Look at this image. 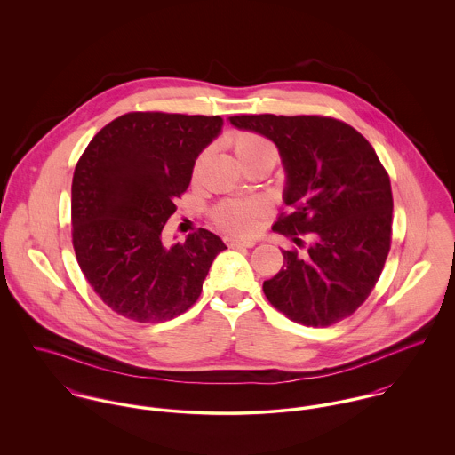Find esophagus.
<instances>
[{
  "label": "esophagus",
  "instance_id": "1",
  "mask_svg": "<svg viewBox=\"0 0 455 455\" xmlns=\"http://www.w3.org/2000/svg\"><path fill=\"white\" fill-rule=\"evenodd\" d=\"M226 243L229 247H245V249H252L256 245V240H251V238H231L228 236L226 238Z\"/></svg>",
  "mask_w": 455,
  "mask_h": 455
}]
</instances>
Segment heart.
I'll return each mask as SVG.
<instances>
[{"label": "heart", "mask_w": 455, "mask_h": 455, "mask_svg": "<svg viewBox=\"0 0 455 455\" xmlns=\"http://www.w3.org/2000/svg\"><path fill=\"white\" fill-rule=\"evenodd\" d=\"M229 145L236 156V159L247 166L252 163H275L278 157L275 143L264 134L254 131H238L229 138ZM203 156L196 163V170L199 168ZM260 206L256 201L249 199H228L215 206L213 220L226 231L247 235L256 229L259 220Z\"/></svg>", "instance_id": "b5f03b06"}]
</instances>
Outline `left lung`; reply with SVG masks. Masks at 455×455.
Here are the masks:
<instances>
[{
  "instance_id": "8db88e82",
  "label": "left lung",
  "mask_w": 455,
  "mask_h": 455,
  "mask_svg": "<svg viewBox=\"0 0 455 455\" xmlns=\"http://www.w3.org/2000/svg\"><path fill=\"white\" fill-rule=\"evenodd\" d=\"M229 123L275 141L287 172L291 212L273 229L304 252L282 251V269L262 283L267 301L308 327L350 317L371 294L390 251V179L375 148L347 123L323 116H233Z\"/></svg>"
}]
</instances>
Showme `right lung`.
Instances as JSON below:
<instances>
[{
  "mask_svg": "<svg viewBox=\"0 0 455 455\" xmlns=\"http://www.w3.org/2000/svg\"><path fill=\"white\" fill-rule=\"evenodd\" d=\"M222 124L219 116L130 112L96 132L80 156L71 242L85 280L116 314L157 324L197 301L226 245L203 228L172 247L161 233Z\"/></svg>",
  "mask_w": 455,
  "mask_h": 455,
  "instance_id": "obj_1",
  "label": "right lung"
}]
</instances>
